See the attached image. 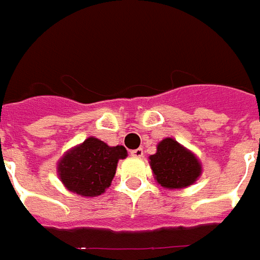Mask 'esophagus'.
<instances>
[{
	"label": "esophagus",
	"instance_id": "obj_1",
	"mask_svg": "<svg viewBox=\"0 0 260 260\" xmlns=\"http://www.w3.org/2000/svg\"><path fill=\"white\" fill-rule=\"evenodd\" d=\"M131 155H132L134 158H142V156H143V148H136V150L131 151Z\"/></svg>",
	"mask_w": 260,
	"mask_h": 260
}]
</instances>
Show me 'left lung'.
<instances>
[{"label":"left lung","instance_id":"obj_1","mask_svg":"<svg viewBox=\"0 0 260 260\" xmlns=\"http://www.w3.org/2000/svg\"><path fill=\"white\" fill-rule=\"evenodd\" d=\"M148 159L155 181L165 189L189 187L202 174V165L196 154L173 138L160 140L156 152Z\"/></svg>","mask_w":260,"mask_h":260}]
</instances>
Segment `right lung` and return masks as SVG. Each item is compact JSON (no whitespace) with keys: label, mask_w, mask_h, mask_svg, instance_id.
<instances>
[{"label":"right lung","mask_w":260,"mask_h":260,"mask_svg":"<svg viewBox=\"0 0 260 260\" xmlns=\"http://www.w3.org/2000/svg\"><path fill=\"white\" fill-rule=\"evenodd\" d=\"M126 156V150L122 146L110 147L90 136L64 152L56 165V171L69 191L81 197H97L109 187L118 160Z\"/></svg>","instance_id":"1"}]
</instances>
